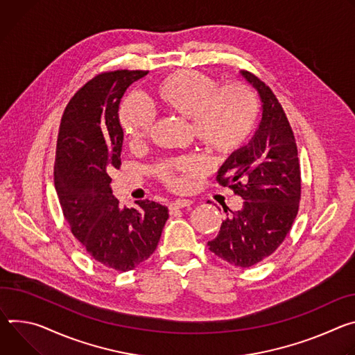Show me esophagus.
<instances>
[{"label":"esophagus","mask_w":355,"mask_h":355,"mask_svg":"<svg viewBox=\"0 0 355 355\" xmlns=\"http://www.w3.org/2000/svg\"><path fill=\"white\" fill-rule=\"evenodd\" d=\"M191 205V202L190 200H184V199H178V200H175V202H172V203H169V211L171 213H173L175 210H179V209H184V207H189Z\"/></svg>","instance_id":"34e87169"}]
</instances>
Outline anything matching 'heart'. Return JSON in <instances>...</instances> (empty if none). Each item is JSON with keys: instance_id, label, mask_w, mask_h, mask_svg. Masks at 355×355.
<instances>
[{"instance_id": "obj_1", "label": "heart", "mask_w": 355, "mask_h": 355, "mask_svg": "<svg viewBox=\"0 0 355 355\" xmlns=\"http://www.w3.org/2000/svg\"><path fill=\"white\" fill-rule=\"evenodd\" d=\"M152 97L168 112L190 120L194 139L216 156L240 149L258 121L259 101L250 86H218L214 77L200 70L182 69L165 76L152 87ZM118 120L130 144L139 145L152 130L153 114L139 98L128 97L120 107ZM203 171V162L193 155L162 161L153 168L155 176L172 190L186 189Z\"/></svg>"}]
</instances>
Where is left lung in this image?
<instances>
[{
	"label": "left lung",
	"instance_id": "obj_1",
	"mask_svg": "<svg viewBox=\"0 0 355 355\" xmlns=\"http://www.w3.org/2000/svg\"><path fill=\"white\" fill-rule=\"evenodd\" d=\"M258 90L262 120L250 144L234 152L217 175L218 184L244 199L243 209L227 213L209 250L225 262L250 268L284 243L299 211L302 193L296 139L288 116L269 86L250 73Z\"/></svg>",
	"mask_w": 355,
	"mask_h": 355
}]
</instances>
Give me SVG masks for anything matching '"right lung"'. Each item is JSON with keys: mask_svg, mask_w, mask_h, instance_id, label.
I'll list each match as a JSON object with an SVG mask.
<instances>
[{"mask_svg": "<svg viewBox=\"0 0 355 355\" xmlns=\"http://www.w3.org/2000/svg\"><path fill=\"white\" fill-rule=\"evenodd\" d=\"M145 70L94 76L66 105L56 144L55 187L71 234L97 262L127 272L148 259L159 243L168 207L150 200L120 207L108 172L121 166L124 132L118 105Z\"/></svg>", "mask_w": 355, "mask_h": 355, "instance_id": "obj_1", "label": "right lung"}]
</instances>
